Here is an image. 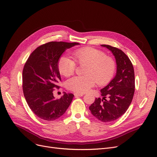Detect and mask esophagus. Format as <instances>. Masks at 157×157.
<instances>
[{"mask_svg": "<svg viewBox=\"0 0 157 157\" xmlns=\"http://www.w3.org/2000/svg\"><path fill=\"white\" fill-rule=\"evenodd\" d=\"M75 97H82L84 94V93H76L74 94Z\"/></svg>", "mask_w": 157, "mask_h": 157, "instance_id": "esophagus-1", "label": "esophagus"}]
</instances>
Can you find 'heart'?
I'll return each mask as SVG.
<instances>
[{
    "instance_id": "obj_1",
    "label": "heart",
    "mask_w": 157,
    "mask_h": 157,
    "mask_svg": "<svg viewBox=\"0 0 157 157\" xmlns=\"http://www.w3.org/2000/svg\"><path fill=\"white\" fill-rule=\"evenodd\" d=\"M73 58L77 63L85 64L84 75L76 76L67 82L68 90L83 93L88 91L95 83L100 86L107 84L113 77L116 70L115 60L99 49L91 47L78 49L72 53ZM76 64L73 59L62 56L58 62L60 73L68 77L75 70Z\"/></svg>"
}]
</instances>
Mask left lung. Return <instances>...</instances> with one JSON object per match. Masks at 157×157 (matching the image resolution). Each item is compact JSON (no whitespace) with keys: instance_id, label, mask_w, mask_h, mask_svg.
Segmentation results:
<instances>
[{"instance_id":"8db88e82","label":"left lung","mask_w":157,"mask_h":157,"mask_svg":"<svg viewBox=\"0 0 157 157\" xmlns=\"http://www.w3.org/2000/svg\"><path fill=\"white\" fill-rule=\"evenodd\" d=\"M114 55L117 73L110 82L100 90L102 98H96L90 106L91 114L103 122L114 121L123 115L132 101L135 93L134 68L122 50L102 44Z\"/></svg>"}]
</instances>
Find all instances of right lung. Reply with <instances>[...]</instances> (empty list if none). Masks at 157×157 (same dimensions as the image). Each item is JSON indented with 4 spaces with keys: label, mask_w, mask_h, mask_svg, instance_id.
I'll return each instance as SVG.
<instances>
[{
    "label": "right lung",
    "mask_w": 157,
    "mask_h": 157,
    "mask_svg": "<svg viewBox=\"0 0 157 157\" xmlns=\"http://www.w3.org/2000/svg\"><path fill=\"white\" fill-rule=\"evenodd\" d=\"M77 42H50L31 53L22 72V89L29 108L39 118L53 121L63 115L71 104L74 95L64 92L55 99L53 91L59 88L61 80L58 62L67 49L78 45Z\"/></svg>",
    "instance_id": "add662e5"
}]
</instances>
